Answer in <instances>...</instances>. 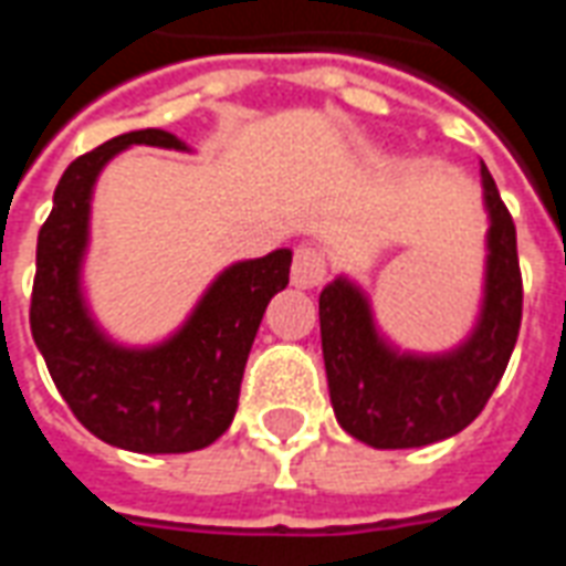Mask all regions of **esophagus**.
Wrapping results in <instances>:
<instances>
[{
    "label": "esophagus",
    "instance_id": "obj_1",
    "mask_svg": "<svg viewBox=\"0 0 566 566\" xmlns=\"http://www.w3.org/2000/svg\"><path fill=\"white\" fill-rule=\"evenodd\" d=\"M324 275H327V254H324V248L321 245H300L294 251V266H291V282L294 287H318L324 282Z\"/></svg>",
    "mask_w": 566,
    "mask_h": 566
}]
</instances>
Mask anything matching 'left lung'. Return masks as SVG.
<instances>
[{
    "mask_svg": "<svg viewBox=\"0 0 566 566\" xmlns=\"http://www.w3.org/2000/svg\"><path fill=\"white\" fill-rule=\"evenodd\" d=\"M485 282L473 331L449 352H403L381 333L367 291L336 275L318 296L336 421L373 449H418L461 433L494 394L522 327L515 223L482 163Z\"/></svg>",
    "mask_w": 566,
    "mask_h": 566,
    "instance_id": "left-lung-1",
    "label": "left lung"
}]
</instances>
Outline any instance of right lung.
Wrapping results in <instances>:
<instances>
[{
  "label": "right lung",
  "mask_w": 566,
  "mask_h": 566,
  "mask_svg": "<svg viewBox=\"0 0 566 566\" xmlns=\"http://www.w3.org/2000/svg\"><path fill=\"white\" fill-rule=\"evenodd\" d=\"M133 145L190 150L166 129H133L69 163L39 233L30 327L56 391L93 437L139 454H181L233 424L248 352L270 300L287 287L294 251L230 263L160 343H117L87 303L84 260L96 181Z\"/></svg>",
  "instance_id": "add662e5"
}]
</instances>
